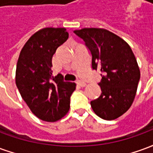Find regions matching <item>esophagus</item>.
Masks as SVG:
<instances>
[{
  "label": "esophagus",
  "instance_id": "esophagus-1",
  "mask_svg": "<svg viewBox=\"0 0 153 153\" xmlns=\"http://www.w3.org/2000/svg\"><path fill=\"white\" fill-rule=\"evenodd\" d=\"M77 85H79V87H82V88H83V87L86 86L87 84L84 83V82H82V81H78V82H77Z\"/></svg>",
  "mask_w": 153,
  "mask_h": 153
}]
</instances>
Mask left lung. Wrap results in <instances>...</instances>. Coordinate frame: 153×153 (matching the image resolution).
Wrapping results in <instances>:
<instances>
[{
  "mask_svg": "<svg viewBox=\"0 0 153 153\" xmlns=\"http://www.w3.org/2000/svg\"><path fill=\"white\" fill-rule=\"evenodd\" d=\"M74 33L82 38L92 54V67L101 71V96L91 102L100 118L115 120L131 106L137 93L140 70L126 42L100 28H84Z\"/></svg>",
  "mask_w": 153,
  "mask_h": 153,
  "instance_id": "left-lung-1",
  "label": "left lung"
}]
</instances>
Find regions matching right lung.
Here are the masks:
<instances>
[{"label":"right lung","mask_w":153,"mask_h":153,"mask_svg":"<svg viewBox=\"0 0 153 153\" xmlns=\"http://www.w3.org/2000/svg\"><path fill=\"white\" fill-rule=\"evenodd\" d=\"M68 38L66 28H42L26 42L19 56L16 86L30 111L44 121L56 122L66 115L76 88L60 74L52 76V56Z\"/></svg>","instance_id":"add662e5"}]
</instances>
